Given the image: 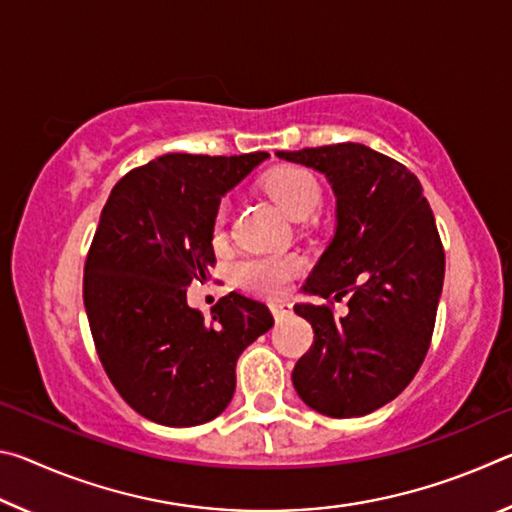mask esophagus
<instances>
[{
  "instance_id": "obj_1",
  "label": "esophagus",
  "mask_w": 512,
  "mask_h": 512,
  "mask_svg": "<svg viewBox=\"0 0 512 512\" xmlns=\"http://www.w3.org/2000/svg\"><path fill=\"white\" fill-rule=\"evenodd\" d=\"M268 307H271L275 320H284V318H289V316H291V311H293V305H291V302H287V300H273L271 305H268Z\"/></svg>"
}]
</instances>
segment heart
<instances>
[{"label":"heart","mask_w":512,"mask_h":512,"mask_svg":"<svg viewBox=\"0 0 512 512\" xmlns=\"http://www.w3.org/2000/svg\"><path fill=\"white\" fill-rule=\"evenodd\" d=\"M264 192L273 198L277 207L291 219H307L323 198L318 178L305 167H277L264 178ZM225 219H228V207L219 205L212 223V237L216 244L225 235ZM302 271V259L298 255H259L241 259L235 266V280L239 287H244L259 296H280L289 282Z\"/></svg>","instance_id":"1"}]
</instances>
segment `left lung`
I'll use <instances>...</instances> for the list:
<instances>
[{
  "label": "left lung",
  "mask_w": 512,
  "mask_h": 512,
  "mask_svg": "<svg viewBox=\"0 0 512 512\" xmlns=\"http://www.w3.org/2000/svg\"><path fill=\"white\" fill-rule=\"evenodd\" d=\"M277 158L325 173L336 235L305 284L318 305H296L314 343L293 368L302 402L329 418H359L411 384L431 345L445 250L413 173L384 153L343 142ZM350 295L349 314L333 300Z\"/></svg>",
  "instance_id": "left-lung-1"
}]
</instances>
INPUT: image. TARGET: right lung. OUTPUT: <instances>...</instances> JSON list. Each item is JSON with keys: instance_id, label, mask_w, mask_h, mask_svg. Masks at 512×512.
Here are the masks:
<instances>
[{"instance_id": "add662e5", "label": "right lung", "mask_w": 512, "mask_h": 512, "mask_svg": "<svg viewBox=\"0 0 512 512\" xmlns=\"http://www.w3.org/2000/svg\"><path fill=\"white\" fill-rule=\"evenodd\" d=\"M268 153H169L128 171L103 205L83 271V302L101 366L124 402L167 427L223 413L235 366L273 327L264 302L232 291L212 318L187 305L216 264L212 223L221 196Z\"/></svg>"}]
</instances>
